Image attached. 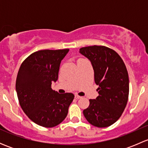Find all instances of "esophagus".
I'll use <instances>...</instances> for the list:
<instances>
[{
    "mask_svg": "<svg viewBox=\"0 0 148 148\" xmlns=\"http://www.w3.org/2000/svg\"><path fill=\"white\" fill-rule=\"evenodd\" d=\"M82 97H80V96H79L78 95H75V98H76V99H81Z\"/></svg>",
    "mask_w": 148,
    "mask_h": 148,
    "instance_id": "obj_1",
    "label": "esophagus"
}]
</instances>
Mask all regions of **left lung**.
<instances>
[{
    "label": "left lung",
    "instance_id": "8db88e82",
    "mask_svg": "<svg viewBox=\"0 0 148 148\" xmlns=\"http://www.w3.org/2000/svg\"><path fill=\"white\" fill-rule=\"evenodd\" d=\"M79 53L91 62L99 86V96L89 99L84 115L94 126H110L121 117L127 103L129 77L125 63L117 52L104 46L81 48Z\"/></svg>",
    "mask_w": 148,
    "mask_h": 148
}]
</instances>
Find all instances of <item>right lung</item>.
I'll list each match as a JSON object with an SVG mask.
<instances>
[{"label":"right lung","mask_w":148,"mask_h":148,"mask_svg":"<svg viewBox=\"0 0 148 148\" xmlns=\"http://www.w3.org/2000/svg\"><path fill=\"white\" fill-rule=\"evenodd\" d=\"M69 49L41 50L28 56L18 72L16 89L22 110L40 126L53 127L66 117L74 99L72 93L51 89L58 79L61 62Z\"/></svg>","instance_id":"1"}]
</instances>
